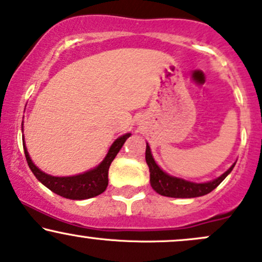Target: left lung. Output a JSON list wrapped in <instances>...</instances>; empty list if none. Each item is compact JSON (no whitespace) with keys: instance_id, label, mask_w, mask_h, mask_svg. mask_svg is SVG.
<instances>
[{"instance_id":"1","label":"left lung","mask_w":262,"mask_h":262,"mask_svg":"<svg viewBox=\"0 0 262 262\" xmlns=\"http://www.w3.org/2000/svg\"><path fill=\"white\" fill-rule=\"evenodd\" d=\"M145 160L149 166V171H150L151 188H153L158 194L169 198H198L209 194V192L214 190V189L216 188V186L219 185L230 173H231V170L235 166L234 163L225 173L220 175L216 179L211 180V182L192 183L188 182V180L180 179V178L171 177V175L163 171L162 169L158 166V164L155 163L150 151V146L148 145V143H146L145 149Z\"/></svg>"}]
</instances>
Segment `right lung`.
Returning <instances> with one entry per match:
<instances>
[{
    "label": "right lung",
    "instance_id": "add662e5",
    "mask_svg": "<svg viewBox=\"0 0 262 262\" xmlns=\"http://www.w3.org/2000/svg\"><path fill=\"white\" fill-rule=\"evenodd\" d=\"M129 137H130V133H126L124 136L118 138L116 142L112 144L111 148H109L108 154L105 155L104 160L98 166L83 174L73 175V177H52L50 174L43 173L31 160L26 145H24V149L28 166L32 170L34 177L43 185L47 186L51 191L56 192L57 195H61V196L66 198V199L84 200L89 199V198L97 196V195L102 194L107 189L109 166H111L112 162L117 157V154L119 153L123 144H124L125 140Z\"/></svg>",
    "mask_w": 262,
    "mask_h": 262
}]
</instances>
